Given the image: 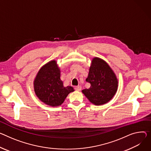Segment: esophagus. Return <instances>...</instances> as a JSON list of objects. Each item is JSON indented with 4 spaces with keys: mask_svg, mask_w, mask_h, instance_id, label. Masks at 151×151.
<instances>
[{
    "mask_svg": "<svg viewBox=\"0 0 151 151\" xmlns=\"http://www.w3.org/2000/svg\"><path fill=\"white\" fill-rule=\"evenodd\" d=\"M81 88H82V87L80 86H78L75 87V90H76V91H80L81 90Z\"/></svg>",
    "mask_w": 151,
    "mask_h": 151,
    "instance_id": "esophagus-1",
    "label": "esophagus"
}]
</instances>
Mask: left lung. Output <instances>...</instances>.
<instances>
[{
	"label": "left lung",
	"mask_w": 151,
	"mask_h": 151,
	"mask_svg": "<svg viewBox=\"0 0 151 151\" xmlns=\"http://www.w3.org/2000/svg\"><path fill=\"white\" fill-rule=\"evenodd\" d=\"M86 81L90 87L82 90L90 102L101 105L110 101L116 94L118 82L109 65L102 59L94 58Z\"/></svg>",
	"instance_id": "left-lung-1"
}]
</instances>
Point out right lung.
I'll return each instance as SVG.
<instances>
[{
  "label": "right lung",
  "instance_id": "1",
  "mask_svg": "<svg viewBox=\"0 0 151 151\" xmlns=\"http://www.w3.org/2000/svg\"><path fill=\"white\" fill-rule=\"evenodd\" d=\"M34 85L37 97L52 106L61 105L67 95L74 91L71 86H63L60 79V70L55 61H51L40 68Z\"/></svg>",
  "mask_w": 151,
  "mask_h": 151
}]
</instances>
